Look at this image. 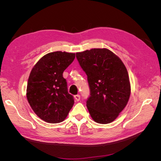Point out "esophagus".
<instances>
[{
	"instance_id": "34e87169",
	"label": "esophagus",
	"mask_w": 161,
	"mask_h": 161,
	"mask_svg": "<svg viewBox=\"0 0 161 161\" xmlns=\"http://www.w3.org/2000/svg\"><path fill=\"white\" fill-rule=\"evenodd\" d=\"M75 99L76 101H80V96L79 95H75Z\"/></svg>"
}]
</instances>
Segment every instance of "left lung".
I'll use <instances>...</instances> for the list:
<instances>
[{
	"label": "left lung",
	"mask_w": 161,
	"mask_h": 161,
	"mask_svg": "<svg viewBox=\"0 0 161 161\" xmlns=\"http://www.w3.org/2000/svg\"><path fill=\"white\" fill-rule=\"evenodd\" d=\"M76 56L87 75L91 96L86 107L92 119L102 124L112 122L125 108L131 93L124 64L107 48L76 52Z\"/></svg>",
	"instance_id": "8db88e82"
}]
</instances>
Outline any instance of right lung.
Segmentation results:
<instances>
[{
  "instance_id": "right-lung-1",
  "label": "right lung",
  "mask_w": 161,
  "mask_h": 161,
  "mask_svg": "<svg viewBox=\"0 0 161 161\" xmlns=\"http://www.w3.org/2000/svg\"><path fill=\"white\" fill-rule=\"evenodd\" d=\"M75 58V53H48L38 60L30 72L26 91L28 103L39 118L47 123L62 122L74 105L62 74Z\"/></svg>"
}]
</instances>
